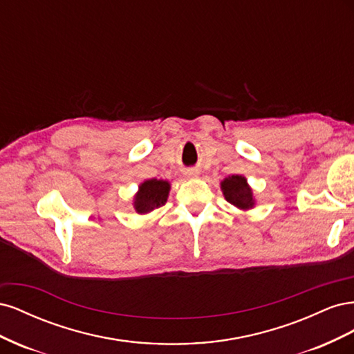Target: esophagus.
Instances as JSON below:
<instances>
[{
    "label": "esophagus",
    "mask_w": 354,
    "mask_h": 354,
    "mask_svg": "<svg viewBox=\"0 0 354 354\" xmlns=\"http://www.w3.org/2000/svg\"><path fill=\"white\" fill-rule=\"evenodd\" d=\"M186 176L187 177H198L199 176V171L198 169H187L186 171Z\"/></svg>",
    "instance_id": "esophagus-1"
}]
</instances>
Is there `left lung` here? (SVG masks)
Listing matches in <instances>:
<instances>
[{"label":"left lung","instance_id":"left-lung-1","mask_svg":"<svg viewBox=\"0 0 354 354\" xmlns=\"http://www.w3.org/2000/svg\"><path fill=\"white\" fill-rule=\"evenodd\" d=\"M221 189L224 198L232 205L238 207L241 209L252 208L254 199H252V190L246 185V180L242 176H230L224 178L221 183Z\"/></svg>","mask_w":354,"mask_h":354}]
</instances>
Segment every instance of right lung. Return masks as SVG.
<instances>
[{"instance_id": "right-lung-1", "label": "right lung", "mask_w": 354, "mask_h": 354, "mask_svg": "<svg viewBox=\"0 0 354 354\" xmlns=\"http://www.w3.org/2000/svg\"><path fill=\"white\" fill-rule=\"evenodd\" d=\"M169 192V185L164 180H146L140 186V190L136 196L134 207L137 212L146 214L151 212L159 207H162L167 202Z\"/></svg>"}]
</instances>
